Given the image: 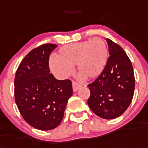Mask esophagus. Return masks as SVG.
<instances>
[{"label": "esophagus", "mask_w": 148, "mask_h": 148, "mask_svg": "<svg viewBox=\"0 0 148 148\" xmlns=\"http://www.w3.org/2000/svg\"><path fill=\"white\" fill-rule=\"evenodd\" d=\"M81 86H82L80 85V84H77L76 82H73V83H72V87H73V91H74V92H77L78 89H80Z\"/></svg>", "instance_id": "1"}]
</instances>
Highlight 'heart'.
I'll use <instances>...</instances> for the list:
<instances>
[{
    "label": "heart",
    "mask_w": 148,
    "mask_h": 148,
    "mask_svg": "<svg viewBox=\"0 0 148 148\" xmlns=\"http://www.w3.org/2000/svg\"><path fill=\"white\" fill-rule=\"evenodd\" d=\"M108 56L105 42L100 38H94L62 47L56 54L57 59H50L49 67L56 76L64 79L72 74L77 64L80 79L86 77L95 79L105 70Z\"/></svg>",
    "instance_id": "b5f03b06"
}]
</instances>
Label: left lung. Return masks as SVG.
<instances>
[{"label": "left lung", "mask_w": 148, "mask_h": 148, "mask_svg": "<svg viewBox=\"0 0 148 148\" xmlns=\"http://www.w3.org/2000/svg\"><path fill=\"white\" fill-rule=\"evenodd\" d=\"M109 56L101 75L88 85V105L97 116L111 120L122 115L132 102L135 90L133 68L125 51L106 39Z\"/></svg>", "instance_id": "8db88e82"}]
</instances>
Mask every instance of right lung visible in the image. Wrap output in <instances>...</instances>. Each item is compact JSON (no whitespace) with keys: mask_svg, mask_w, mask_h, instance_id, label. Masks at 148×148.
I'll return each mask as SVG.
<instances>
[{"mask_svg":"<svg viewBox=\"0 0 148 148\" xmlns=\"http://www.w3.org/2000/svg\"><path fill=\"white\" fill-rule=\"evenodd\" d=\"M56 47L47 43L31 51L15 77V100L21 115L30 126L43 131L60 124L73 94L71 80H56L49 74V57Z\"/></svg>","mask_w":148,"mask_h":148,"instance_id":"add662e5","label":"right lung"}]
</instances>
